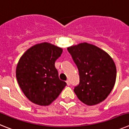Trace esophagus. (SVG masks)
I'll use <instances>...</instances> for the list:
<instances>
[{"label":"esophagus","mask_w":129,"mask_h":129,"mask_svg":"<svg viewBox=\"0 0 129 129\" xmlns=\"http://www.w3.org/2000/svg\"><path fill=\"white\" fill-rule=\"evenodd\" d=\"M66 82H67V85H68V86H70V80H67Z\"/></svg>","instance_id":"obj_1"}]
</instances>
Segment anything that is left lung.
Returning a JSON list of instances; mask_svg holds the SVG:
<instances>
[{
	"label": "left lung",
	"mask_w": 129,
	"mask_h": 129,
	"mask_svg": "<svg viewBox=\"0 0 129 129\" xmlns=\"http://www.w3.org/2000/svg\"><path fill=\"white\" fill-rule=\"evenodd\" d=\"M67 50L79 70V84L74 90L79 100L90 106L104 101L116 82V68L113 59L104 50L86 43Z\"/></svg>",
	"instance_id": "obj_1"
}]
</instances>
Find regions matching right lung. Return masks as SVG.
I'll return each mask as SVG.
<instances>
[{"label":"right lung","instance_id":"obj_1","mask_svg":"<svg viewBox=\"0 0 129 129\" xmlns=\"http://www.w3.org/2000/svg\"><path fill=\"white\" fill-rule=\"evenodd\" d=\"M62 49L48 43L35 44L19 59L16 77L26 98L35 104L49 105L66 86L59 79L55 62Z\"/></svg>","mask_w":129,"mask_h":129}]
</instances>
